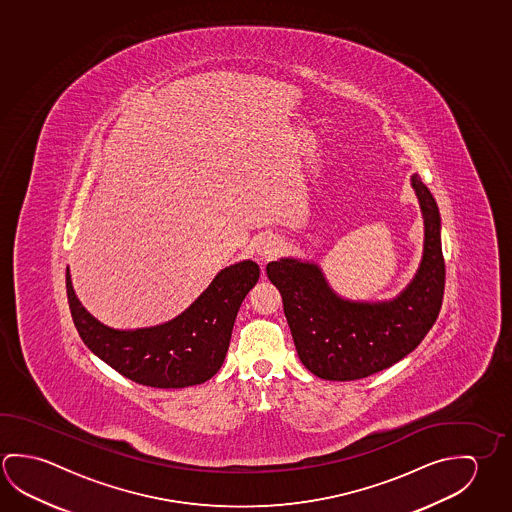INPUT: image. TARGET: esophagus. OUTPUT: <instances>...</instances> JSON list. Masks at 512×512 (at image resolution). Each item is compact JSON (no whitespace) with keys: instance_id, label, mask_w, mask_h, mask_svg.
Here are the masks:
<instances>
[{"instance_id":"1","label":"esophagus","mask_w":512,"mask_h":512,"mask_svg":"<svg viewBox=\"0 0 512 512\" xmlns=\"http://www.w3.org/2000/svg\"><path fill=\"white\" fill-rule=\"evenodd\" d=\"M278 241L275 237H264V239H260L259 244H257V255H259L262 260L273 259L275 255L278 253Z\"/></svg>"}]
</instances>
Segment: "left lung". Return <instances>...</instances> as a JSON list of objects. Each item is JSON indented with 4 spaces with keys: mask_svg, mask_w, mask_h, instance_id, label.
Wrapping results in <instances>:
<instances>
[{
    "mask_svg": "<svg viewBox=\"0 0 512 512\" xmlns=\"http://www.w3.org/2000/svg\"><path fill=\"white\" fill-rule=\"evenodd\" d=\"M425 219V250L416 277L398 298L355 303L339 298L316 264L294 259L269 262L285 318L303 366L325 380H359L402 361L434 327L443 305L441 218L434 196L412 176Z\"/></svg>",
    "mask_w": 512,
    "mask_h": 512,
    "instance_id": "8db88e82",
    "label": "left lung"
}]
</instances>
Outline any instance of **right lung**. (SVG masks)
<instances>
[{"label":"right lung","mask_w":512,"mask_h":512,"mask_svg":"<svg viewBox=\"0 0 512 512\" xmlns=\"http://www.w3.org/2000/svg\"><path fill=\"white\" fill-rule=\"evenodd\" d=\"M252 260L225 268L178 318L159 327L114 330L101 325L78 302L66 271L71 316L87 348L123 377L160 389L196 386L225 361L235 316L259 280Z\"/></svg>","instance_id":"1"}]
</instances>
